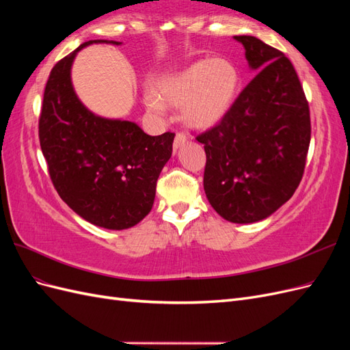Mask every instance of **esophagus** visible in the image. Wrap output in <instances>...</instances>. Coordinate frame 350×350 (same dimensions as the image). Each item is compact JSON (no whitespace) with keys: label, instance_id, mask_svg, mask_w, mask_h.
I'll return each instance as SVG.
<instances>
[{"label":"esophagus","instance_id":"esophagus-1","mask_svg":"<svg viewBox=\"0 0 350 350\" xmlns=\"http://www.w3.org/2000/svg\"><path fill=\"white\" fill-rule=\"evenodd\" d=\"M187 143V135L184 133H176L175 140H174V150H178L179 147Z\"/></svg>","mask_w":350,"mask_h":350}]
</instances>
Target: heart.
<instances>
[{
	"label": "heart",
	"instance_id": "b5f03b06",
	"mask_svg": "<svg viewBox=\"0 0 350 350\" xmlns=\"http://www.w3.org/2000/svg\"><path fill=\"white\" fill-rule=\"evenodd\" d=\"M239 71L226 58L201 59L175 76L159 81L157 94L146 92V107L162 113L165 103L184 107L185 122L196 130L216 125L235 100Z\"/></svg>",
	"mask_w": 350,
	"mask_h": 350
}]
</instances>
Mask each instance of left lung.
<instances>
[{
  "instance_id": "obj_1",
  "label": "left lung",
  "mask_w": 350,
  "mask_h": 350,
  "mask_svg": "<svg viewBox=\"0 0 350 350\" xmlns=\"http://www.w3.org/2000/svg\"><path fill=\"white\" fill-rule=\"evenodd\" d=\"M245 48L254 77L217 125L198 134L204 144V191L232 224L273 215L298 188L311 140L310 108L292 62L254 36Z\"/></svg>"
}]
</instances>
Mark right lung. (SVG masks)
Listing matches in <instances>:
<instances>
[{
	"label": "right lung",
	"instance_id": "add662e5",
	"mask_svg": "<svg viewBox=\"0 0 350 350\" xmlns=\"http://www.w3.org/2000/svg\"><path fill=\"white\" fill-rule=\"evenodd\" d=\"M84 42L52 68L39 116V142L59 197L84 220L129 229L153 207L156 183L172 154L174 133L146 134L131 121L94 115L77 98L71 66Z\"/></svg>",
	"mask_w": 350,
	"mask_h": 350
}]
</instances>
